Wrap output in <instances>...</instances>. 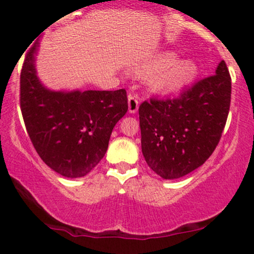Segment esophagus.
<instances>
[{
    "instance_id": "esophagus-1",
    "label": "esophagus",
    "mask_w": 254,
    "mask_h": 254,
    "mask_svg": "<svg viewBox=\"0 0 254 254\" xmlns=\"http://www.w3.org/2000/svg\"><path fill=\"white\" fill-rule=\"evenodd\" d=\"M127 105H129V112L132 113V115L133 113H136L139 106L138 97L135 94H130L129 98H127Z\"/></svg>"
}]
</instances>
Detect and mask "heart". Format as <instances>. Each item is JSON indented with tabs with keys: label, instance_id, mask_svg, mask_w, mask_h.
<instances>
[{
	"label": "heart",
	"instance_id": "obj_1",
	"mask_svg": "<svg viewBox=\"0 0 254 254\" xmlns=\"http://www.w3.org/2000/svg\"><path fill=\"white\" fill-rule=\"evenodd\" d=\"M173 51L160 52L138 70L141 76H150L149 86L156 93L171 94L182 90L196 80L199 65L190 58H179Z\"/></svg>",
	"mask_w": 254,
	"mask_h": 254
}]
</instances>
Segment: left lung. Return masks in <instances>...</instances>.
Segmentation results:
<instances>
[{"mask_svg": "<svg viewBox=\"0 0 254 254\" xmlns=\"http://www.w3.org/2000/svg\"><path fill=\"white\" fill-rule=\"evenodd\" d=\"M232 82L224 61L177 99L144 101L138 109L142 153L164 179L202 166L220 142L230 106Z\"/></svg>", "mask_w": 254, "mask_h": 254, "instance_id": "8db88e82", "label": "left lung"}]
</instances>
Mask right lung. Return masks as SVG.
<instances>
[{
  "label": "right lung",
  "mask_w": 254,
  "mask_h": 254,
  "mask_svg": "<svg viewBox=\"0 0 254 254\" xmlns=\"http://www.w3.org/2000/svg\"><path fill=\"white\" fill-rule=\"evenodd\" d=\"M39 40L20 76V106L33 147L51 170L66 178L88 174L105 156L113 127L127 111L125 89L52 90L37 76Z\"/></svg>",
  "instance_id": "add662e5"
}]
</instances>
